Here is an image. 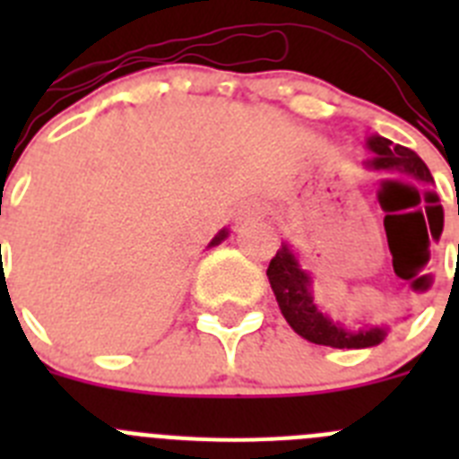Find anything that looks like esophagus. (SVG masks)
<instances>
[{
	"instance_id": "34e87169",
	"label": "esophagus",
	"mask_w": 459,
	"mask_h": 459,
	"mask_svg": "<svg viewBox=\"0 0 459 459\" xmlns=\"http://www.w3.org/2000/svg\"><path fill=\"white\" fill-rule=\"evenodd\" d=\"M238 216H241V221H257V218H264V206L253 200L248 202V204L241 206Z\"/></svg>"
}]
</instances>
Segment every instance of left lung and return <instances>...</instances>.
<instances>
[{
    "mask_svg": "<svg viewBox=\"0 0 459 459\" xmlns=\"http://www.w3.org/2000/svg\"><path fill=\"white\" fill-rule=\"evenodd\" d=\"M366 147L372 152V156L363 160V168L368 172L384 174V177H404L411 184L423 186L425 193L435 200V193L429 190L435 179H432L428 165L411 149L393 144L391 140L381 135L368 137ZM386 184H393V181L386 179ZM429 232H432V227H429ZM435 232L441 234V221L437 213ZM266 275H269L271 290H273L282 317L307 342L326 344V347H335V350H366V347H375V344L384 342V338L388 335L386 324L360 322L359 328H350L328 317L326 312L317 306L315 290H312L310 271L303 269L294 248L287 241H282L275 257L271 259ZM423 278H428V275H423Z\"/></svg>",
    "mask_w": 459,
    "mask_h": 459,
    "instance_id": "1",
    "label": "left lung"
}]
</instances>
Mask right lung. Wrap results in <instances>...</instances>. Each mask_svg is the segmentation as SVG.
I'll return each mask as SVG.
<instances>
[{"mask_svg":"<svg viewBox=\"0 0 459 459\" xmlns=\"http://www.w3.org/2000/svg\"><path fill=\"white\" fill-rule=\"evenodd\" d=\"M227 234H230V232H227V227H222L221 232H218L216 237L211 238V243H209V246H206V248H213V246H218V243H222V241H225V238H227Z\"/></svg>","mask_w":459,"mask_h":459,"instance_id":"1","label":"right lung"}]
</instances>
